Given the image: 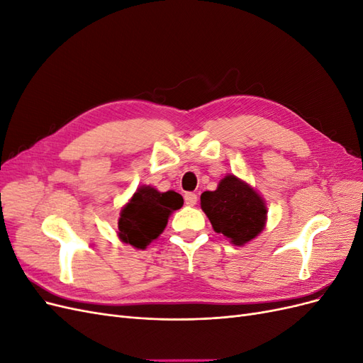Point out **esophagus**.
<instances>
[{"instance_id":"34e87169","label":"esophagus","mask_w":363,"mask_h":363,"mask_svg":"<svg viewBox=\"0 0 363 363\" xmlns=\"http://www.w3.org/2000/svg\"><path fill=\"white\" fill-rule=\"evenodd\" d=\"M196 200H199V196H196V194H194V192L184 194V203L188 204V206H195Z\"/></svg>"}]
</instances>
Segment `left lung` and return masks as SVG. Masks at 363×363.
Instances as JSON below:
<instances>
[{
    "mask_svg": "<svg viewBox=\"0 0 363 363\" xmlns=\"http://www.w3.org/2000/svg\"><path fill=\"white\" fill-rule=\"evenodd\" d=\"M201 208L215 232L235 245H244L255 239L267 221V207L262 196L235 175H227L219 182L216 191L203 192Z\"/></svg>",
    "mask_w": 363,
    "mask_h": 363,
    "instance_id": "left-lung-1",
    "label": "left lung"
}]
</instances>
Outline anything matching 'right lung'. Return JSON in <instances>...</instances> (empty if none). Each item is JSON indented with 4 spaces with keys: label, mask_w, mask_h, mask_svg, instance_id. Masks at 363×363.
Wrapping results in <instances>:
<instances>
[{
    "label": "right lung",
    "mask_w": 363,
    "mask_h": 363,
    "mask_svg": "<svg viewBox=\"0 0 363 363\" xmlns=\"http://www.w3.org/2000/svg\"><path fill=\"white\" fill-rule=\"evenodd\" d=\"M182 206L183 196L180 194L159 192L150 186H142L121 211L118 221L121 240L144 250L163 232L171 212L179 211Z\"/></svg>",
    "instance_id": "obj_1"
}]
</instances>
